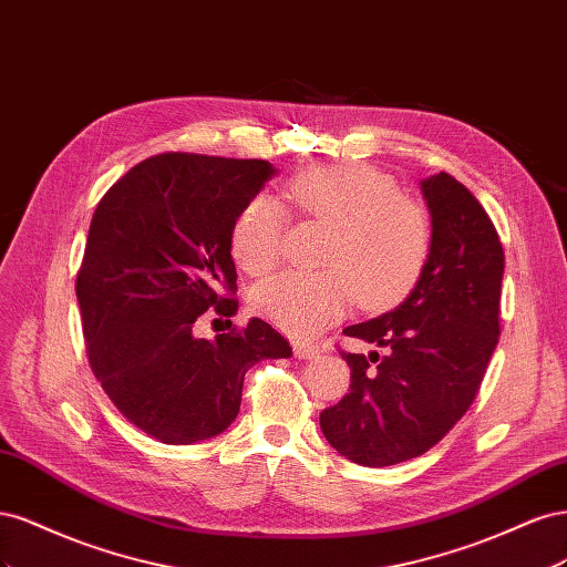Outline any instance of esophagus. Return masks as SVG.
I'll list each match as a JSON object with an SVG mask.
<instances>
[{
  "mask_svg": "<svg viewBox=\"0 0 567 567\" xmlns=\"http://www.w3.org/2000/svg\"><path fill=\"white\" fill-rule=\"evenodd\" d=\"M293 352L298 359H312L315 354H319V346H315V342H293Z\"/></svg>",
  "mask_w": 567,
  "mask_h": 567,
  "instance_id": "obj_1",
  "label": "esophagus"
}]
</instances>
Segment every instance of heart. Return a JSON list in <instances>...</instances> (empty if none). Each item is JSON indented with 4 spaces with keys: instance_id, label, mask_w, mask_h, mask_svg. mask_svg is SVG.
Listing matches in <instances>:
<instances>
[{
    "instance_id": "heart-1",
    "label": "heart",
    "mask_w": 567,
    "mask_h": 567,
    "mask_svg": "<svg viewBox=\"0 0 567 567\" xmlns=\"http://www.w3.org/2000/svg\"><path fill=\"white\" fill-rule=\"evenodd\" d=\"M293 208L331 227L319 271H288L252 290V310L281 331L310 338L346 315L354 300L364 310L400 302L431 252V221L398 184L367 165H319L284 188ZM284 213L269 196L250 198L231 229V252L252 277L277 267Z\"/></svg>"
}]
</instances>
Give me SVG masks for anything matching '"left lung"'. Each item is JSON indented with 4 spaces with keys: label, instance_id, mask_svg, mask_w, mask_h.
<instances>
[{
    "label": "left lung",
    "instance_id": "8db88e82",
    "mask_svg": "<svg viewBox=\"0 0 567 567\" xmlns=\"http://www.w3.org/2000/svg\"><path fill=\"white\" fill-rule=\"evenodd\" d=\"M421 194L433 231L427 262L402 305L342 331L385 354L342 352L350 392L319 416L331 447L369 468L421 456L447 435L499 340L504 248L489 215L447 173L421 179Z\"/></svg>",
    "mask_w": 567,
    "mask_h": 567
}]
</instances>
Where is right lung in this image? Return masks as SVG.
Masks as SVG:
<instances>
[{
  "mask_svg": "<svg viewBox=\"0 0 567 567\" xmlns=\"http://www.w3.org/2000/svg\"><path fill=\"white\" fill-rule=\"evenodd\" d=\"M277 175L267 161L161 153L99 200L78 271L92 371L130 423L165 444L225 433L241 409L244 375L293 354L252 317L244 331L196 338V319L238 300L231 229Z\"/></svg>",
  "mask_w": 567,
  "mask_h": 567,
  "instance_id": "obj_1",
  "label": "right lung"
}]
</instances>
